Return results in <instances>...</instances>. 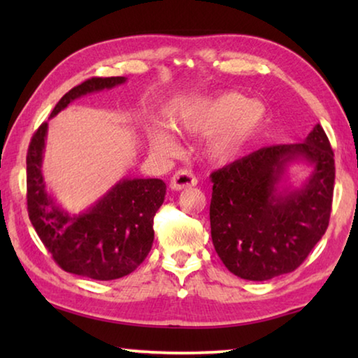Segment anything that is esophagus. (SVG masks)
Wrapping results in <instances>:
<instances>
[{
    "instance_id": "obj_1",
    "label": "esophagus",
    "mask_w": 358,
    "mask_h": 358,
    "mask_svg": "<svg viewBox=\"0 0 358 358\" xmlns=\"http://www.w3.org/2000/svg\"><path fill=\"white\" fill-rule=\"evenodd\" d=\"M196 185H197V178L191 171H178L175 172L173 177L171 178V187L175 191L186 189V187H191Z\"/></svg>"
}]
</instances>
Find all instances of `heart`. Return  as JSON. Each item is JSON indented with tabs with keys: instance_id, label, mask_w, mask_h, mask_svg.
<instances>
[{
	"instance_id": "1",
	"label": "heart",
	"mask_w": 358,
	"mask_h": 358,
	"mask_svg": "<svg viewBox=\"0 0 358 358\" xmlns=\"http://www.w3.org/2000/svg\"><path fill=\"white\" fill-rule=\"evenodd\" d=\"M266 118L265 106L259 101H248L243 94L227 92L202 96L187 102L180 112L177 126L185 136H207L205 156L213 162H226L238 156L262 129ZM156 147L167 155L178 150L169 134L156 138Z\"/></svg>"
}]
</instances>
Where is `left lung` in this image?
<instances>
[{
  "label": "left lung",
  "mask_w": 358,
  "mask_h": 358,
  "mask_svg": "<svg viewBox=\"0 0 358 358\" xmlns=\"http://www.w3.org/2000/svg\"><path fill=\"white\" fill-rule=\"evenodd\" d=\"M303 159L312 175L296 190L277 189L289 162ZM211 240L235 276L266 281L305 262L330 221L335 159L322 126L301 143L264 147L210 175Z\"/></svg>",
  "instance_id": "left-lung-1"
}]
</instances>
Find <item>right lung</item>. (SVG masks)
Instances as JSON below:
<instances>
[{
    "mask_svg": "<svg viewBox=\"0 0 358 358\" xmlns=\"http://www.w3.org/2000/svg\"><path fill=\"white\" fill-rule=\"evenodd\" d=\"M124 77H92L69 90L52 110L55 117L72 101L124 83ZM47 123L34 132L27 155L28 216L58 266L98 281L134 271L153 245V220L164 202L166 183L157 178H123L83 213H66L45 189L42 177Z\"/></svg>",
    "mask_w": 358,
    "mask_h": 358,
    "instance_id": "obj_1",
    "label": "right lung"
}]
</instances>
